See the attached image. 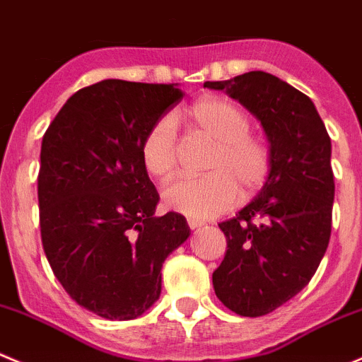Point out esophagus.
<instances>
[{
  "label": "esophagus",
  "instance_id": "34e87169",
  "mask_svg": "<svg viewBox=\"0 0 362 362\" xmlns=\"http://www.w3.org/2000/svg\"><path fill=\"white\" fill-rule=\"evenodd\" d=\"M188 226H190V229H192V230H195V229H199V227H202V226H204V223H202L201 220L188 218Z\"/></svg>",
  "mask_w": 362,
  "mask_h": 362
}]
</instances>
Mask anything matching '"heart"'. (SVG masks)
Masks as SVG:
<instances>
[{
    "mask_svg": "<svg viewBox=\"0 0 362 362\" xmlns=\"http://www.w3.org/2000/svg\"><path fill=\"white\" fill-rule=\"evenodd\" d=\"M187 119L195 132L216 142L208 163L211 172L170 179L163 188V202L192 218H211L235 204L238 183L245 190H256L264 183L272 154L263 140L249 133V117L226 99L202 98L187 110ZM142 161L154 177L174 170L177 139L172 117H161L149 127L142 142Z\"/></svg>",
    "mask_w": 362,
    "mask_h": 362,
    "instance_id": "heart-1",
    "label": "heart"
}]
</instances>
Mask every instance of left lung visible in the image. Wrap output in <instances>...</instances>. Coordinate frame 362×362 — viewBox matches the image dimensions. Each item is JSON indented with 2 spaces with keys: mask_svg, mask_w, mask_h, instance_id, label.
<instances>
[{
  "mask_svg": "<svg viewBox=\"0 0 362 362\" xmlns=\"http://www.w3.org/2000/svg\"><path fill=\"white\" fill-rule=\"evenodd\" d=\"M261 122L272 167L257 197L218 223L227 252L213 288L240 316H263L293 298L315 275L330 238L334 174L330 139L311 99L277 76L250 71L206 81Z\"/></svg>",
  "mask_w": 362,
  "mask_h": 362,
  "instance_id": "1",
  "label": "left lung"
}]
</instances>
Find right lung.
I'll return each mask as SVG.
<instances>
[{
    "label": "right lung",
    "mask_w": 362,
    "mask_h": 362,
    "mask_svg": "<svg viewBox=\"0 0 362 362\" xmlns=\"http://www.w3.org/2000/svg\"><path fill=\"white\" fill-rule=\"evenodd\" d=\"M177 83L103 80L67 99L40 147V235L54 277L81 308L133 320L161 293V267L190 236L142 161L149 127L183 99Z\"/></svg>",
    "instance_id": "obj_1"
}]
</instances>
